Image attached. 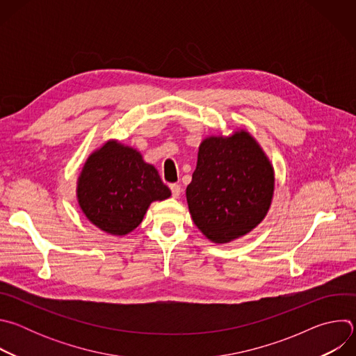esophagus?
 <instances>
[{"label":"esophagus","mask_w":356,"mask_h":356,"mask_svg":"<svg viewBox=\"0 0 356 356\" xmlns=\"http://www.w3.org/2000/svg\"><path fill=\"white\" fill-rule=\"evenodd\" d=\"M170 190H172V195H173L175 198H177V197L180 195V193H181V187H180V184H177V183H172V184H170Z\"/></svg>","instance_id":"obj_1"}]
</instances>
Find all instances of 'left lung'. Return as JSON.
Instances as JSON below:
<instances>
[{"label":"left lung","mask_w":356,"mask_h":356,"mask_svg":"<svg viewBox=\"0 0 356 356\" xmlns=\"http://www.w3.org/2000/svg\"><path fill=\"white\" fill-rule=\"evenodd\" d=\"M273 188L269 159L255 139L239 131L201 142L186 195L197 228L210 241L225 243L261 224Z\"/></svg>","instance_id":"left-lung-1"}]
</instances>
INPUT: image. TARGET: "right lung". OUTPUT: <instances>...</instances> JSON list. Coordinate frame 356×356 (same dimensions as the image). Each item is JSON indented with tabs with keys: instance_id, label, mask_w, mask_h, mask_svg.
Listing matches in <instances>:
<instances>
[{
	"instance_id": "right-lung-1",
	"label": "right lung",
	"mask_w": 356,
	"mask_h": 356,
	"mask_svg": "<svg viewBox=\"0 0 356 356\" xmlns=\"http://www.w3.org/2000/svg\"><path fill=\"white\" fill-rule=\"evenodd\" d=\"M77 197L94 225L113 235H125L142 222L150 202L170 197V190L139 152L110 140L87 159Z\"/></svg>"
}]
</instances>
